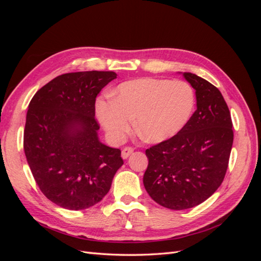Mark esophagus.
Segmentation results:
<instances>
[{
  "instance_id": "esophagus-1",
  "label": "esophagus",
  "mask_w": 261,
  "mask_h": 261,
  "mask_svg": "<svg viewBox=\"0 0 261 261\" xmlns=\"http://www.w3.org/2000/svg\"><path fill=\"white\" fill-rule=\"evenodd\" d=\"M134 152V148L133 147H125L122 150V158L123 159H127V158Z\"/></svg>"
}]
</instances>
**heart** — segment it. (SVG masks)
Segmentation results:
<instances>
[{
  "instance_id": "1",
  "label": "heart",
  "mask_w": 261,
  "mask_h": 261,
  "mask_svg": "<svg viewBox=\"0 0 261 261\" xmlns=\"http://www.w3.org/2000/svg\"><path fill=\"white\" fill-rule=\"evenodd\" d=\"M195 107V92L183 81L139 78L118 85L111 102L99 101L97 114L108 135L121 141L136 118L138 136L150 144L167 141L185 127Z\"/></svg>"
}]
</instances>
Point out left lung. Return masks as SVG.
<instances>
[{"label": "left lung", "instance_id": "1", "mask_svg": "<svg viewBox=\"0 0 261 261\" xmlns=\"http://www.w3.org/2000/svg\"><path fill=\"white\" fill-rule=\"evenodd\" d=\"M197 110L176 136L146 150L144 185L161 206L184 210L198 206L222 184L233 145L230 110L222 93L192 73Z\"/></svg>", "mask_w": 261, "mask_h": 261}]
</instances>
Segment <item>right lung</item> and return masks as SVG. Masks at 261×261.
Listing matches in <instances>:
<instances>
[{"label":"right lung","mask_w":261,"mask_h":261,"mask_svg":"<svg viewBox=\"0 0 261 261\" xmlns=\"http://www.w3.org/2000/svg\"><path fill=\"white\" fill-rule=\"evenodd\" d=\"M114 72H77L55 77L31 99L23 150L37 185L58 206L83 210L108 194L123 165L121 150L102 144L96 98Z\"/></svg>","instance_id":"obj_1"}]
</instances>
